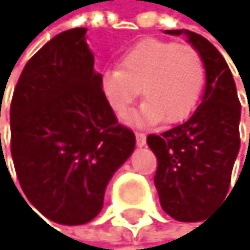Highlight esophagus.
I'll list each match as a JSON object with an SVG mask.
<instances>
[{
	"label": "esophagus",
	"mask_w": 250,
	"mask_h": 250,
	"mask_svg": "<svg viewBox=\"0 0 250 250\" xmlns=\"http://www.w3.org/2000/svg\"><path fill=\"white\" fill-rule=\"evenodd\" d=\"M136 141H137L139 147H144L145 142H147V137H145L144 132H136Z\"/></svg>",
	"instance_id": "esophagus-1"
}]
</instances>
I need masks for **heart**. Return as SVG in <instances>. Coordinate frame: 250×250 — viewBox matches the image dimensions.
Here are the masks:
<instances>
[{
	"mask_svg": "<svg viewBox=\"0 0 250 250\" xmlns=\"http://www.w3.org/2000/svg\"><path fill=\"white\" fill-rule=\"evenodd\" d=\"M205 83V64L194 46L145 38L121 56L119 69L103 76L109 105L124 116L142 90L145 103L131 121L139 126L176 124L197 106Z\"/></svg>",
	"mask_w": 250,
	"mask_h": 250,
	"instance_id": "obj_1",
	"label": "heart"
}]
</instances>
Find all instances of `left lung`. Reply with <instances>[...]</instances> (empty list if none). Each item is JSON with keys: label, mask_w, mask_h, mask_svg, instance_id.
Wrapping results in <instances>:
<instances>
[{"label": "left lung", "mask_w": 250, "mask_h": 250, "mask_svg": "<svg viewBox=\"0 0 250 250\" xmlns=\"http://www.w3.org/2000/svg\"><path fill=\"white\" fill-rule=\"evenodd\" d=\"M167 34L189 38L204 60L207 85L188 121L160 136L150 134L147 144L157 157L155 186L162 208L178 221H200L229 190L241 145V103L225 58L207 38L189 30Z\"/></svg>", "instance_id": "1"}]
</instances>
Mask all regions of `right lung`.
<instances>
[{
    "mask_svg": "<svg viewBox=\"0 0 250 250\" xmlns=\"http://www.w3.org/2000/svg\"><path fill=\"white\" fill-rule=\"evenodd\" d=\"M85 32L66 30L40 48L11 100L19 184L38 212L61 225H83L100 213L108 181L136 145L103 93Z\"/></svg>",
    "mask_w": 250,
    "mask_h": 250,
    "instance_id": "1",
    "label": "right lung"
}]
</instances>
